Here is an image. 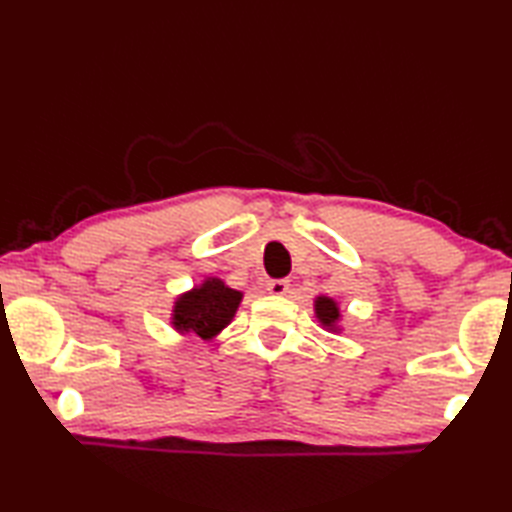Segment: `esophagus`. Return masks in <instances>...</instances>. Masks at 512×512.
<instances>
[{
  "label": "esophagus",
  "instance_id": "34e87169",
  "mask_svg": "<svg viewBox=\"0 0 512 512\" xmlns=\"http://www.w3.org/2000/svg\"><path fill=\"white\" fill-rule=\"evenodd\" d=\"M288 288H290L288 279H273V281H268V284H266V290L270 292V295H275V297H284L286 292H288Z\"/></svg>",
  "mask_w": 512,
  "mask_h": 512
}]
</instances>
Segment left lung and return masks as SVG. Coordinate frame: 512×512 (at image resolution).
<instances>
[{
  "mask_svg": "<svg viewBox=\"0 0 512 512\" xmlns=\"http://www.w3.org/2000/svg\"><path fill=\"white\" fill-rule=\"evenodd\" d=\"M314 317H317L323 330H328L332 334L343 332V325H341L343 314L339 308V301L336 299L325 297V295H319L317 299H314Z\"/></svg>",
  "mask_w": 512,
  "mask_h": 512,
  "instance_id": "1",
  "label": "left lung"
}]
</instances>
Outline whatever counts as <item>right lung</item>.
I'll use <instances>...</instances> for the list:
<instances>
[{"mask_svg":"<svg viewBox=\"0 0 512 512\" xmlns=\"http://www.w3.org/2000/svg\"><path fill=\"white\" fill-rule=\"evenodd\" d=\"M242 299L244 292L226 286L220 277H204L198 286L176 297L169 323L178 334H195L209 343L231 325Z\"/></svg>","mask_w":512,"mask_h":512,"instance_id":"obj_1","label":"right lung"}]
</instances>
